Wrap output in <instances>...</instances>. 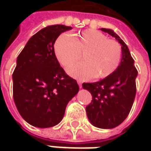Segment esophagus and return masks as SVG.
Wrapping results in <instances>:
<instances>
[{
    "label": "esophagus",
    "instance_id": "obj_1",
    "mask_svg": "<svg viewBox=\"0 0 151 151\" xmlns=\"http://www.w3.org/2000/svg\"><path fill=\"white\" fill-rule=\"evenodd\" d=\"M77 83H78L79 86H80V88H81L82 87V82H81V81H77Z\"/></svg>",
    "mask_w": 151,
    "mask_h": 151
}]
</instances>
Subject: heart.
<instances>
[{"label":"heart","mask_w":151,"mask_h":151,"mask_svg":"<svg viewBox=\"0 0 151 151\" xmlns=\"http://www.w3.org/2000/svg\"><path fill=\"white\" fill-rule=\"evenodd\" d=\"M54 53L61 66L66 68L83 54L84 62L70 66L67 72L77 78H106L120 65L122 46L101 32L86 29L70 37L61 34L54 44Z\"/></svg>","instance_id":"b5f03b06"}]
</instances>
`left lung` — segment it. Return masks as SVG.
Returning a JSON list of instances; mask_svg holds the SVG:
<instances>
[{"label":"left lung","instance_id":"left-lung-1","mask_svg":"<svg viewBox=\"0 0 151 151\" xmlns=\"http://www.w3.org/2000/svg\"><path fill=\"white\" fill-rule=\"evenodd\" d=\"M101 30L121 44L122 60L112 75L97 82L83 83L82 87L92 96L91 102L86 107L89 121L100 129H113L122 124L130 112L136 94L138 70L128 46L119 35L111 29Z\"/></svg>","mask_w":151,"mask_h":151}]
</instances>
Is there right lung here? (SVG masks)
<instances>
[{
	"mask_svg": "<svg viewBox=\"0 0 151 151\" xmlns=\"http://www.w3.org/2000/svg\"><path fill=\"white\" fill-rule=\"evenodd\" d=\"M65 25L48 26L28 40L17 60L12 74L13 99L18 112L29 124L50 128L60 122L68 102L79 86L60 65L54 44Z\"/></svg>",
	"mask_w": 151,
	"mask_h": 151,
	"instance_id": "right-lung-1",
	"label": "right lung"
}]
</instances>
